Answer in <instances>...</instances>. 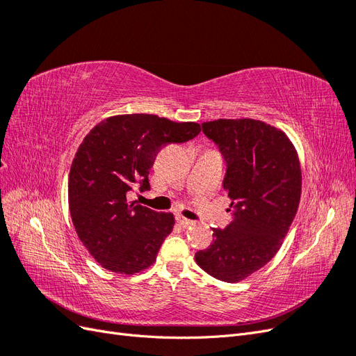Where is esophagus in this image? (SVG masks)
<instances>
[{
  "mask_svg": "<svg viewBox=\"0 0 356 356\" xmlns=\"http://www.w3.org/2000/svg\"><path fill=\"white\" fill-rule=\"evenodd\" d=\"M177 222H178L179 225H182V227H187V225H191V224H193L191 220H188V218H186V217H182V215H177Z\"/></svg>",
  "mask_w": 356,
  "mask_h": 356,
  "instance_id": "obj_1",
  "label": "esophagus"
}]
</instances>
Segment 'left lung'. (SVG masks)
Returning a JSON list of instances; mask_svg holds the SVG:
<instances>
[{
  "mask_svg": "<svg viewBox=\"0 0 356 356\" xmlns=\"http://www.w3.org/2000/svg\"><path fill=\"white\" fill-rule=\"evenodd\" d=\"M202 129L227 163L222 186L234 218L213 229V242L195 258L208 275L241 282L272 260L293 224L301 196L298 154L281 129L254 118H218Z\"/></svg>",
  "mask_w": 356,
  "mask_h": 356,
  "instance_id": "left-lung-1",
  "label": "left lung"
}]
</instances>
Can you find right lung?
Wrapping results in <instances>:
<instances>
[{"label": "right lung", "mask_w": 356, "mask_h": 356, "mask_svg": "<svg viewBox=\"0 0 356 356\" xmlns=\"http://www.w3.org/2000/svg\"><path fill=\"white\" fill-rule=\"evenodd\" d=\"M199 132L195 122L122 114L105 118L84 136L70 169V212L79 239L106 270L131 276L156 261L174 229V213L129 202L127 195L149 188V169L161 147L186 143Z\"/></svg>", "instance_id": "add662e5"}]
</instances>
